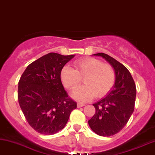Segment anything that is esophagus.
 <instances>
[{"label": "esophagus", "instance_id": "1", "mask_svg": "<svg viewBox=\"0 0 155 155\" xmlns=\"http://www.w3.org/2000/svg\"><path fill=\"white\" fill-rule=\"evenodd\" d=\"M85 106V105L83 104H81V103H78L77 104V108H81V107H83Z\"/></svg>", "mask_w": 155, "mask_h": 155}]
</instances>
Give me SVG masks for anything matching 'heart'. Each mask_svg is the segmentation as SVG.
<instances>
[{"label":"heart","instance_id":"1","mask_svg":"<svg viewBox=\"0 0 155 155\" xmlns=\"http://www.w3.org/2000/svg\"><path fill=\"white\" fill-rule=\"evenodd\" d=\"M74 69L65 66L61 69V79L69 90H74L81 83L85 85L74 91L72 97L76 101L86 102L95 96L101 98L108 94L115 81L113 68L108 64L93 57H86L74 61Z\"/></svg>","mask_w":155,"mask_h":155}]
</instances>
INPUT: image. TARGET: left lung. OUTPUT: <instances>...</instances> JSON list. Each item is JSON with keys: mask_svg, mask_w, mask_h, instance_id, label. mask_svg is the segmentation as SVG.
<instances>
[{"mask_svg": "<svg viewBox=\"0 0 155 155\" xmlns=\"http://www.w3.org/2000/svg\"><path fill=\"white\" fill-rule=\"evenodd\" d=\"M94 55L103 57L110 64L115 71V81L107 96L93 104L96 113L88 120V125L97 135L110 137L120 131L133 114L136 87L130 73L124 65L106 54Z\"/></svg>", "mask_w": 155, "mask_h": 155, "instance_id": "1", "label": "left lung"}]
</instances>
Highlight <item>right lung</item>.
<instances>
[{
    "instance_id": "obj_1",
    "label": "right lung",
    "mask_w": 155,
    "mask_h": 155,
    "mask_svg": "<svg viewBox=\"0 0 155 155\" xmlns=\"http://www.w3.org/2000/svg\"><path fill=\"white\" fill-rule=\"evenodd\" d=\"M75 55L51 52L28 66L18 83V102L29 125L43 135L62 130L76 103L61 81L64 66Z\"/></svg>"
}]
</instances>
